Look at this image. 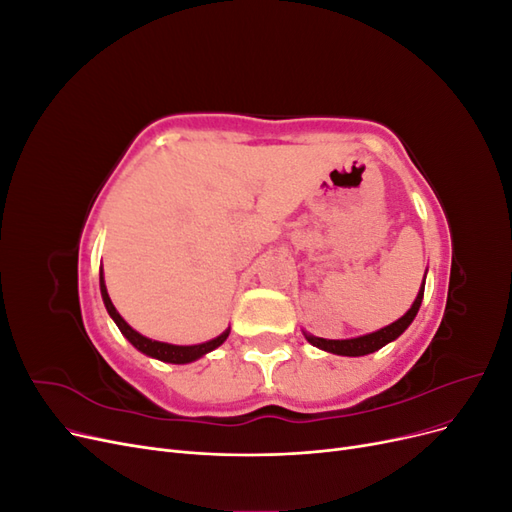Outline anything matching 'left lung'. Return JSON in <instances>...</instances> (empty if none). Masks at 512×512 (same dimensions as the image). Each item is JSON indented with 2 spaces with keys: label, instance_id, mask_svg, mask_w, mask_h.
<instances>
[{
  "label": "left lung",
  "instance_id": "left-lung-1",
  "mask_svg": "<svg viewBox=\"0 0 512 512\" xmlns=\"http://www.w3.org/2000/svg\"><path fill=\"white\" fill-rule=\"evenodd\" d=\"M423 294H425V282H423V288L418 290V297L406 312V316H401L397 322L389 324V327H384L376 333L354 337V339H342V342H339V339H322V337H314V335H307V333H305V337H307V342L314 344L316 348L333 352V354H342V356H363V354H369V352H376L382 346L393 342V339H397L401 333H404L410 327V322L418 314V307H421V303H423Z\"/></svg>",
  "mask_w": 512,
  "mask_h": 512
}]
</instances>
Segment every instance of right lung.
I'll return each instance as SVG.
<instances>
[{
  "instance_id": "right-lung-1",
  "label": "right lung",
  "mask_w": 512,
  "mask_h": 512,
  "mask_svg": "<svg viewBox=\"0 0 512 512\" xmlns=\"http://www.w3.org/2000/svg\"><path fill=\"white\" fill-rule=\"evenodd\" d=\"M100 292H102V299H104V305H106V309H108V314L113 316V320L117 322L119 331L128 337V342H130L134 348L145 352L147 356H153V359H160V361H164V363H192V361L200 359V356H203V354H207V352L215 350L218 346H222V344L226 342L228 333H230V331H226V333H222L220 337L211 339V342L198 344V346H173V344H164V342H153V339H149V337H145V335H141V333H136V331L130 327V324L119 316L115 305L111 303V297H108L106 286H104V277H102V275H100Z\"/></svg>"
}]
</instances>
